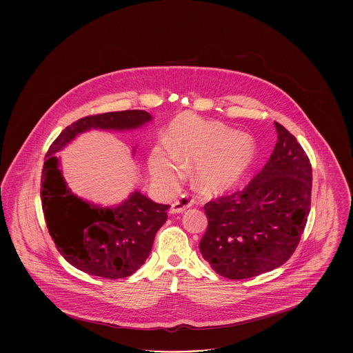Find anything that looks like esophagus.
<instances>
[{"label": "esophagus", "instance_id": "1", "mask_svg": "<svg viewBox=\"0 0 353 353\" xmlns=\"http://www.w3.org/2000/svg\"><path fill=\"white\" fill-rule=\"evenodd\" d=\"M193 205V199L188 194H183L180 199L172 203L170 206V213L177 214V213H184L186 209H189Z\"/></svg>", "mask_w": 353, "mask_h": 353}]
</instances>
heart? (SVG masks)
<instances>
[{
    "instance_id": "1",
    "label": "heart",
    "mask_w": 353,
    "mask_h": 353,
    "mask_svg": "<svg viewBox=\"0 0 353 353\" xmlns=\"http://www.w3.org/2000/svg\"><path fill=\"white\" fill-rule=\"evenodd\" d=\"M255 151L250 134L185 115L170 127L169 143H157L152 148L148 164L157 181L173 185L181 177L184 164L194 161L196 184L208 192H219L245 176Z\"/></svg>"
}]
</instances>
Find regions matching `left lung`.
Returning <instances> with one entry per match:
<instances>
[{
    "label": "left lung",
    "instance_id": "left-lung-1",
    "mask_svg": "<svg viewBox=\"0 0 353 353\" xmlns=\"http://www.w3.org/2000/svg\"><path fill=\"white\" fill-rule=\"evenodd\" d=\"M278 141L245 189L205 205L203 259L221 276L246 279L282 266L295 252L311 206L312 169L295 136L274 123Z\"/></svg>",
    "mask_w": 353,
    "mask_h": 353
}]
</instances>
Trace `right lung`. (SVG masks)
I'll return each instance as SVG.
<instances>
[{
	"instance_id": "obj_1",
	"label": "right lung",
	"mask_w": 353,
	"mask_h": 353,
	"mask_svg": "<svg viewBox=\"0 0 353 353\" xmlns=\"http://www.w3.org/2000/svg\"><path fill=\"white\" fill-rule=\"evenodd\" d=\"M152 119L141 110L85 117L66 127L46 153L41 197L48 229L68 263L90 275L118 279L140 269L168 219L169 205L153 202L139 190L114 206L85 201L68 188L55 153L91 130L134 131Z\"/></svg>"
}]
</instances>
